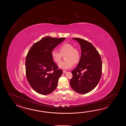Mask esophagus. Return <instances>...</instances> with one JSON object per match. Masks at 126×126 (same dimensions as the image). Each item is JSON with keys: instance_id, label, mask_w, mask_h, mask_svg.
I'll use <instances>...</instances> for the list:
<instances>
[{"instance_id": "obj_1", "label": "esophagus", "mask_w": 126, "mask_h": 126, "mask_svg": "<svg viewBox=\"0 0 126 126\" xmlns=\"http://www.w3.org/2000/svg\"><path fill=\"white\" fill-rule=\"evenodd\" d=\"M63 73H66L67 72H66V71H63Z\"/></svg>"}]
</instances>
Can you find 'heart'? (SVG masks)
Here are the masks:
<instances>
[{
    "label": "heart",
    "mask_w": 126,
    "mask_h": 126,
    "mask_svg": "<svg viewBox=\"0 0 126 126\" xmlns=\"http://www.w3.org/2000/svg\"><path fill=\"white\" fill-rule=\"evenodd\" d=\"M60 52L55 50L51 52V57L57 63H59L62 59V56L65 54L66 60L63 61L59 64V67L63 69H68L72 67L73 63H76L79 62L80 58V52L77 48L70 43H65L59 47Z\"/></svg>",
    "instance_id": "obj_1"
}]
</instances>
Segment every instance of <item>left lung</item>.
<instances>
[{
    "label": "left lung",
    "mask_w": 126,
    "mask_h": 126,
    "mask_svg": "<svg viewBox=\"0 0 126 126\" xmlns=\"http://www.w3.org/2000/svg\"><path fill=\"white\" fill-rule=\"evenodd\" d=\"M80 46L81 56L78 66L72 71L71 87L79 94H86L98 85L102 73L100 55L92 44L79 38H72Z\"/></svg>",
    "instance_id": "left-lung-1"
}]
</instances>
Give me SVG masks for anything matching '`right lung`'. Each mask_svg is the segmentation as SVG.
<instances>
[{
	"label": "right lung",
	"mask_w": 126,
	"mask_h": 126,
	"mask_svg": "<svg viewBox=\"0 0 126 126\" xmlns=\"http://www.w3.org/2000/svg\"><path fill=\"white\" fill-rule=\"evenodd\" d=\"M65 39L46 36L35 43L28 52L25 63L27 79L39 94H48L56 88L63 71L53 61L51 52Z\"/></svg>",
	"instance_id": "1"
}]
</instances>
